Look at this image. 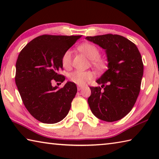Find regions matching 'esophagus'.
Instances as JSON below:
<instances>
[{
    "instance_id": "1",
    "label": "esophagus",
    "mask_w": 159,
    "mask_h": 159,
    "mask_svg": "<svg viewBox=\"0 0 159 159\" xmlns=\"http://www.w3.org/2000/svg\"><path fill=\"white\" fill-rule=\"evenodd\" d=\"M83 88V86H80V85H79L77 87V89H78V90L79 91H80V90H81Z\"/></svg>"
}]
</instances>
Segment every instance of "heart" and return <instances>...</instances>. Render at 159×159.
I'll return each mask as SVG.
<instances>
[{"instance_id": "b5f03b06", "label": "heart", "mask_w": 159, "mask_h": 159, "mask_svg": "<svg viewBox=\"0 0 159 159\" xmlns=\"http://www.w3.org/2000/svg\"><path fill=\"white\" fill-rule=\"evenodd\" d=\"M79 49L91 61L93 66L98 70H103L106 67V63L103 59L99 57L100 52L95 45L90 43H83L79 47ZM72 63V52L71 50H67L64 52L61 57V64L66 69L71 67ZM70 81L79 85H83L89 80L93 79V74L90 71H84L76 70L69 75Z\"/></svg>"}]
</instances>
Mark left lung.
Returning a JSON list of instances; mask_svg holds the SVG:
<instances>
[{
    "label": "left lung",
    "mask_w": 159,
    "mask_h": 159,
    "mask_svg": "<svg viewBox=\"0 0 159 159\" xmlns=\"http://www.w3.org/2000/svg\"><path fill=\"white\" fill-rule=\"evenodd\" d=\"M86 39L106 50L109 62L108 70L97 80L101 87H90V108L104 121L120 120L133 109L140 91L144 71L140 52L135 44L120 35L109 34Z\"/></svg>",
    "instance_id": "obj_1"
}]
</instances>
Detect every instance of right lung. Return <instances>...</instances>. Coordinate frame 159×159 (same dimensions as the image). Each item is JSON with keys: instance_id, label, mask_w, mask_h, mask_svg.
Here are the masks:
<instances>
[{"instance_id": "1", "label": "right lung", "mask_w": 159, "mask_h": 159, "mask_svg": "<svg viewBox=\"0 0 159 159\" xmlns=\"http://www.w3.org/2000/svg\"><path fill=\"white\" fill-rule=\"evenodd\" d=\"M81 36L42 35L21 50L16 62L15 83L21 100L32 116L43 123H56L66 116L77 93L75 83L52 85L65 80L61 57Z\"/></svg>"}]
</instances>
